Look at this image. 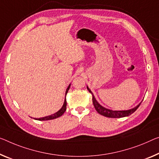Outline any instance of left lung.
I'll return each instance as SVG.
<instances>
[{"mask_svg":"<svg viewBox=\"0 0 159 159\" xmlns=\"http://www.w3.org/2000/svg\"><path fill=\"white\" fill-rule=\"evenodd\" d=\"M87 88L88 91L92 94V102H93L94 107L95 109L97 110V111L98 112L99 114H101V115H103L107 117H109V118H121V117H125V116H128L129 115H131V114H133L134 112L139 108V107L140 106L141 103L142 102H140L137 106L134 107V108L131 109H128V110H121V111L111 110V109H107L105 108V107H102V105L97 101L96 98L94 97L93 93H92L89 88L87 86Z\"/></svg>","mask_w":159,"mask_h":159,"instance_id":"8db88e82","label":"left lung"}]
</instances>
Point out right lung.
Segmentation results:
<instances>
[{
    "label": "right lung",
    "mask_w": 159,
    "mask_h": 159,
    "mask_svg": "<svg viewBox=\"0 0 159 159\" xmlns=\"http://www.w3.org/2000/svg\"><path fill=\"white\" fill-rule=\"evenodd\" d=\"M70 87V84L68 86V87L67 88V89H66V92H65V102H64V104H63L62 108H61L59 111L55 112V114H51V115H49L47 116H45V117H42V118H35V120H39V121H47V120H51V119H54L56 118H58V117H60L63 114L65 113V111H66V107H67V101H66V94L68 92V90H69Z\"/></svg>",
    "instance_id": "1"
}]
</instances>
